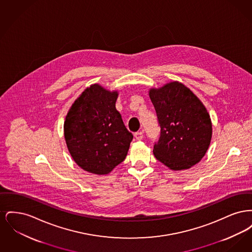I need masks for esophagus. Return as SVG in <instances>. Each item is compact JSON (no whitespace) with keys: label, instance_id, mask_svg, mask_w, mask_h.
<instances>
[{"label":"esophagus","instance_id":"esophagus-1","mask_svg":"<svg viewBox=\"0 0 252 252\" xmlns=\"http://www.w3.org/2000/svg\"><path fill=\"white\" fill-rule=\"evenodd\" d=\"M134 136H135L136 140L141 141V140H143V138H144V133L142 131L136 132V133L134 134Z\"/></svg>","mask_w":252,"mask_h":252}]
</instances>
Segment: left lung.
I'll return each mask as SVG.
<instances>
[{"mask_svg":"<svg viewBox=\"0 0 252 252\" xmlns=\"http://www.w3.org/2000/svg\"><path fill=\"white\" fill-rule=\"evenodd\" d=\"M160 135L154 144L157 159L172 170L192 167L206 154L212 139V122L202 102L178 81L151 89Z\"/></svg>","mask_w":252,"mask_h":252,"instance_id":"left-lung-1","label":"left lung"}]
</instances>
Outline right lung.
Listing matches in <instances>:
<instances>
[{"instance_id": "obj_1", "label": "right lung", "mask_w": 252, "mask_h": 252, "mask_svg": "<svg viewBox=\"0 0 252 252\" xmlns=\"http://www.w3.org/2000/svg\"><path fill=\"white\" fill-rule=\"evenodd\" d=\"M118 93L98 84L74 101L64 122V137L73 160L85 171L107 175L126 158L133 139L115 108Z\"/></svg>"}]
</instances>
